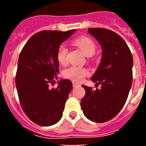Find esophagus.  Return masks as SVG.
I'll list each match as a JSON object with an SVG mask.
<instances>
[{"label":"esophagus","instance_id":"esophagus-1","mask_svg":"<svg viewBox=\"0 0 146 146\" xmlns=\"http://www.w3.org/2000/svg\"><path fill=\"white\" fill-rule=\"evenodd\" d=\"M80 84H76V83H73V88H76V87H79Z\"/></svg>","mask_w":146,"mask_h":146}]
</instances>
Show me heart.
Masks as SVG:
<instances>
[{
  "label": "heart",
  "mask_w": 146,
  "mask_h": 146,
  "mask_svg": "<svg viewBox=\"0 0 146 146\" xmlns=\"http://www.w3.org/2000/svg\"><path fill=\"white\" fill-rule=\"evenodd\" d=\"M73 44L88 57H91L95 54L96 44L95 41L88 36H80L76 39L73 41ZM56 58L58 63L62 66L67 63V48L65 45L62 44L58 48ZM88 74L89 71L88 69L80 66H70L63 72L65 77L77 83L81 82L83 79Z\"/></svg>",
  "instance_id": "heart-1"
}]
</instances>
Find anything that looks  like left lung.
Listing matches in <instances>:
<instances>
[{"label":"left lung","mask_w":146,"mask_h":146,"mask_svg":"<svg viewBox=\"0 0 146 146\" xmlns=\"http://www.w3.org/2000/svg\"><path fill=\"white\" fill-rule=\"evenodd\" d=\"M88 33L102 48V60L92 76V81L101 88L82 85L85 95L80 105L84 116L96 123L113 119L125 104L132 84L133 58L123 39L113 31L90 28Z\"/></svg>","instance_id":"left-lung-1"}]
</instances>
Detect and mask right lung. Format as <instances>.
<instances>
[{"label": "right lung", "instance_id": "right-lung-1", "mask_svg": "<svg viewBox=\"0 0 146 146\" xmlns=\"http://www.w3.org/2000/svg\"><path fill=\"white\" fill-rule=\"evenodd\" d=\"M75 31H40L28 40L19 54L15 76L19 98L26 115L40 126L55 124L62 116L72 82L61 79L55 89L49 88V84L58 79V48Z\"/></svg>", "mask_w": 146, "mask_h": 146}]
</instances>
